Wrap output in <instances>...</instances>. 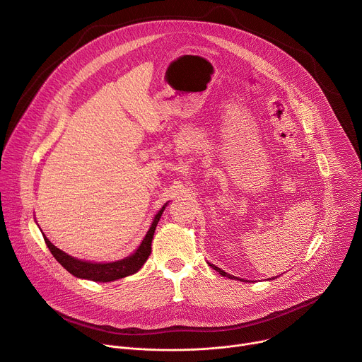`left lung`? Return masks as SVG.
<instances>
[{"label":"left lung","instance_id":"1","mask_svg":"<svg viewBox=\"0 0 362 362\" xmlns=\"http://www.w3.org/2000/svg\"><path fill=\"white\" fill-rule=\"evenodd\" d=\"M210 266H211V267H213V269H214V270H216V272H217L220 276H223V277H227V279H233V280H234V279H237V277H234V276H230V274H227L226 272L220 270L218 267H216V266H213V264H210ZM273 279H274V277H273ZM237 280H240V279H237ZM240 281H243V280H240Z\"/></svg>","mask_w":362,"mask_h":362}]
</instances>
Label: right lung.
<instances>
[{
    "label": "right lung",
    "mask_w": 362,
    "mask_h": 362,
    "mask_svg": "<svg viewBox=\"0 0 362 362\" xmlns=\"http://www.w3.org/2000/svg\"><path fill=\"white\" fill-rule=\"evenodd\" d=\"M165 206L155 216L153 223H152L149 231L146 233L142 245L136 250V253L129 256V257H127V259H124V260H120V262H115V263H88V262H81L78 259H74V257L68 256L66 253H64L58 247H55L49 242V240L45 237V234H42V235H44L45 243H47L49 252L52 253V256L72 276L79 277V279L92 280V281L107 283V281H113V280H117V279H124L127 276H131V274L136 273L145 264V262L151 256L153 234H155L158 221H159V218H160V216H162V213L165 210Z\"/></svg>",
    "instance_id": "1"
}]
</instances>
